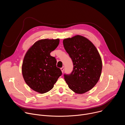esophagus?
<instances>
[{"label": "esophagus", "instance_id": "34e87169", "mask_svg": "<svg viewBox=\"0 0 125 125\" xmlns=\"http://www.w3.org/2000/svg\"><path fill=\"white\" fill-rule=\"evenodd\" d=\"M61 71H62V72L63 73L64 70V66L62 67L61 68Z\"/></svg>", "mask_w": 125, "mask_h": 125}]
</instances>
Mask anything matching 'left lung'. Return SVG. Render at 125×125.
<instances>
[{
  "label": "left lung",
  "instance_id": "8db88e82",
  "mask_svg": "<svg viewBox=\"0 0 125 125\" xmlns=\"http://www.w3.org/2000/svg\"><path fill=\"white\" fill-rule=\"evenodd\" d=\"M63 43L74 66L72 73L64 75L65 80L75 93H85L93 88L100 78L102 64L99 53L90 41L81 35L64 39Z\"/></svg>",
  "mask_w": 125,
  "mask_h": 125
}]
</instances>
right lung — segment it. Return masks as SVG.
<instances>
[{"label":"right lung","mask_w":125,"mask_h":125,"mask_svg":"<svg viewBox=\"0 0 125 125\" xmlns=\"http://www.w3.org/2000/svg\"><path fill=\"white\" fill-rule=\"evenodd\" d=\"M59 43V39H44L35 42L24 57L22 71L24 79L33 91L44 94L54 86L62 75L56 60L50 55Z\"/></svg>","instance_id":"1"}]
</instances>
